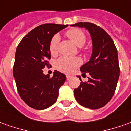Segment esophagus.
<instances>
[{"mask_svg": "<svg viewBox=\"0 0 131 131\" xmlns=\"http://www.w3.org/2000/svg\"><path fill=\"white\" fill-rule=\"evenodd\" d=\"M70 78H71V77H70V76H67V80H69Z\"/></svg>", "mask_w": 131, "mask_h": 131, "instance_id": "34e87169", "label": "esophagus"}]
</instances>
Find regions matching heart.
Returning a JSON list of instances; mask_svg holds the SVG:
<instances>
[{
    "label": "heart",
    "instance_id": "b5f03b06",
    "mask_svg": "<svg viewBox=\"0 0 131 131\" xmlns=\"http://www.w3.org/2000/svg\"><path fill=\"white\" fill-rule=\"evenodd\" d=\"M66 35L72 40L79 47H81L84 45L86 41V37L84 32L79 29H71L66 32ZM59 35H55L51 39L49 45L50 52L52 55H56L58 51L59 44ZM81 59L79 57H61L57 60L56 68L60 72L66 74H71L75 70V69L81 64Z\"/></svg>",
    "mask_w": 131,
    "mask_h": 131
}]
</instances>
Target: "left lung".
I'll return each instance as SVG.
<instances>
[{
  "instance_id": "8db88e82",
  "label": "left lung",
  "mask_w": 131,
  "mask_h": 131,
  "mask_svg": "<svg viewBox=\"0 0 131 131\" xmlns=\"http://www.w3.org/2000/svg\"><path fill=\"white\" fill-rule=\"evenodd\" d=\"M72 27L86 28L92 40V54L89 61L80 68L83 74H89L87 82L81 81L74 90L77 101L83 106L97 109L111 99L120 75L117 49L106 31L91 23H77Z\"/></svg>"
}]
</instances>
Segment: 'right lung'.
<instances>
[{"instance_id": "1", "label": "right lung", "mask_w": 131, "mask_h": 131, "mask_svg": "<svg viewBox=\"0 0 131 131\" xmlns=\"http://www.w3.org/2000/svg\"><path fill=\"white\" fill-rule=\"evenodd\" d=\"M68 26L54 23L41 25L25 36L16 49L13 77L19 95L29 106L42 110L56 102L59 89L66 76L55 70L52 77L45 75L51 58L49 45L52 37Z\"/></svg>"}]
</instances>
